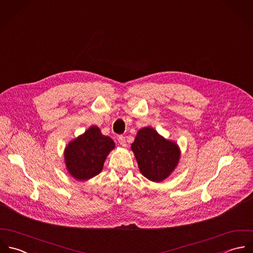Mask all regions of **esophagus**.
<instances>
[{"mask_svg": "<svg viewBox=\"0 0 253 253\" xmlns=\"http://www.w3.org/2000/svg\"><path fill=\"white\" fill-rule=\"evenodd\" d=\"M118 140H119V143L122 145V146H126V137L123 136V135H120L118 137Z\"/></svg>", "mask_w": 253, "mask_h": 253, "instance_id": "34e87169", "label": "esophagus"}]
</instances>
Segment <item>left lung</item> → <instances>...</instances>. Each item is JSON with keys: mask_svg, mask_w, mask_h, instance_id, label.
Instances as JSON below:
<instances>
[{"mask_svg": "<svg viewBox=\"0 0 253 253\" xmlns=\"http://www.w3.org/2000/svg\"><path fill=\"white\" fill-rule=\"evenodd\" d=\"M130 148L140 172L154 182L163 181L169 176L180 158L178 145L151 126L142 127L137 131Z\"/></svg>", "mask_w": 253, "mask_h": 253, "instance_id": "1", "label": "left lung"}]
</instances>
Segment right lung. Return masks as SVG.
<instances>
[{"label":"right lung","mask_w":253,"mask_h":253,"mask_svg":"<svg viewBox=\"0 0 253 253\" xmlns=\"http://www.w3.org/2000/svg\"><path fill=\"white\" fill-rule=\"evenodd\" d=\"M114 148L113 139L103 135L98 126H92L66 146V168L78 180L90 179L101 172L107 156Z\"/></svg>","instance_id":"obj_1"}]
</instances>
